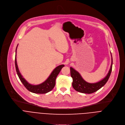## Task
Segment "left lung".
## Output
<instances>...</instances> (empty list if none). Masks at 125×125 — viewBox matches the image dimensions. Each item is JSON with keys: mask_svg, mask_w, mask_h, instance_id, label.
<instances>
[{"mask_svg": "<svg viewBox=\"0 0 125 125\" xmlns=\"http://www.w3.org/2000/svg\"><path fill=\"white\" fill-rule=\"evenodd\" d=\"M112 57V55H111ZM111 65L110 69L107 76L102 80L95 83H89L85 81L80 73L72 67H70L71 76L73 78L72 86L75 90L80 93L90 94L97 91L108 81L112 68L113 59L111 58Z\"/></svg>", "mask_w": 125, "mask_h": 125, "instance_id": "obj_1", "label": "left lung"}]
</instances>
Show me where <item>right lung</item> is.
Instances as JSON below:
<instances>
[{"label": "right lung", "mask_w": 125, "mask_h": 125, "mask_svg": "<svg viewBox=\"0 0 125 125\" xmlns=\"http://www.w3.org/2000/svg\"><path fill=\"white\" fill-rule=\"evenodd\" d=\"M18 45L17 46L16 49V55H15V67L16 70L17 72V74L21 82L22 83L23 85L25 86V87L27 90L34 94H44L47 93L51 91L52 89L54 88L55 85V80L57 76L60 73L61 69L64 67V65H61L57 67H56L52 72L51 73L49 77L47 79L46 81H45L43 83L38 84V85H32L29 83L22 76L20 71L19 70L18 67L17 63V59H16V51Z\"/></svg>", "instance_id": "obj_1"}]
</instances>
